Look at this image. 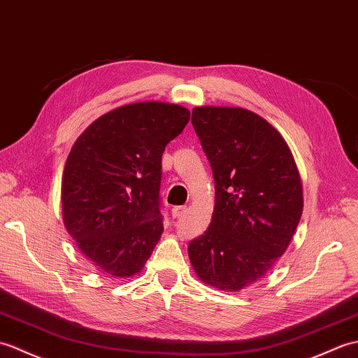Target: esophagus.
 I'll return each mask as SVG.
<instances>
[{
	"label": "esophagus",
	"mask_w": 358,
	"mask_h": 358,
	"mask_svg": "<svg viewBox=\"0 0 358 358\" xmlns=\"http://www.w3.org/2000/svg\"><path fill=\"white\" fill-rule=\"evenodd\" d=\"M187 213V206H184V205H179V206H173L171 208V216L174 217V219H178V217H182L184 216V214Z\"/></svg>",
	"instance_id": "esophagus-1"
}]
</instances>
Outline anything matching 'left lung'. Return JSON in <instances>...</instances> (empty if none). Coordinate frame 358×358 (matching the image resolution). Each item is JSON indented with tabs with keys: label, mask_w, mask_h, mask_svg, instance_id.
Returning <instances> with one entry per match:
<instances>
[{
	"label": "left lung",
	"mask_w": 358,
	"mask_h": 358,
	"mask_svg": "<svg viewBox=\"0 0 358 358\" xmlns=\"http://www.w3.org/2000/svg\"><path fill=\"white\" fill-rule=\"evenodd\" d=\"M192 124L211 165L216 202L206 231L188 243L205 283L241 291L264 277L292 239L303 210L287 142L245 108L196 107Z\"/></svg>",
	"instance_id": "8db88e82"
}]
</instances>
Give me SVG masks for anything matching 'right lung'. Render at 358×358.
<instances>
[{"instance_id":"right-lung-1","label":"right lung","mask_w":358,"mask_h":358,"mask_svg":"<svg viewBox=\"0 0 358 358\" xmlns=\"http://www.w3.org/2000/svg\"><path fill=\"white\" fill-rule=\"evenodd\" d=\"M189 121L187 108L138 102L96 119L71 147L62 174V216L98 271L130 277L164 231L162 153Z\"/></svg>"}]
</instances>
